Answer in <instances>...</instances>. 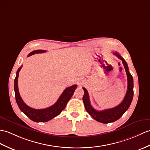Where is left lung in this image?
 Here are the masks:
<instances>
[{"instance_id":"obj_1","label":"left lung","mask_w":150,"mask_h":150,"mask_svg":"<svg viewBox=\"0 0 150 150\" xmlns=\"http://www.w3.org/2000/svg\"><path fill=\"white\" fill-rule=\"evenodd\" d=\"M114 54L116 55L118 58L122 61L123 64L127 75V91L122 102L119 104L117 106L112 108V109H105L102 111L96 110L91 105L88 91H87L86 88H82L83 91H84V94H83L82 100L86 111L89 114V115H91V116L94 120L102 123H112L119 120L123 116V114L128 110V108H129L134 96L133 77H132V75L130 74L129 71H128V67L127 62L116 52H115Z\"/></svg>"}]
</instances>
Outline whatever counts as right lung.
<instances>
[{"instance_id": "obj_1", "label": "right lung", "mask_w": 150, "mask_h": 150, "mask_svg": "<svg viewBox=\"0 0 150 150\" xmlns=\"http://www.w3.org/2000/svg\"><path fill=\"white\" fill-rule=\"evenodd\" d=\"M46 51L43 50H34L28 54V57L34 55V54L44 53ZM22 67V66L20 67L18 70H17L16 77L15 79V81H14V90H15V98L17 105H18L21 111L25 114L28 117L30 118L31 120L35 121V122H46V121L53 119L54 117L58 116L64 109L68 101L71 98L73 95H74L75 90L76 89L77 86L74 85L66 88L64 91L62 92V95L57 100V102L53 105L43 109H33V108L27 105L24 103L19 93L18 87V79L19 73Z\"/></svg>"}]
</instances>
